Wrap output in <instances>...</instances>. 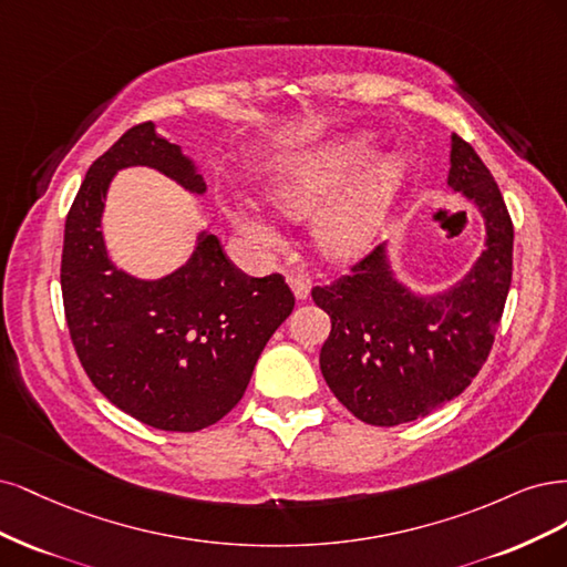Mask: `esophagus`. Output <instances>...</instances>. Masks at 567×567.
Segmentation results:
<instances>
[{"label":"esophagus","instance_id":"esophagus-1","mask_svg":"<svg viewBox=\"0 0 567 567\" xmlns=\"http://www.w3.org/2000/svg\"><path fill=\"white\" fill-rule=\"evenodd\" d=\"M287 285L291 287V291H295V297L299 299V301H303V299H308V280L303 278V276H297V272H289L287 276Z\"/></svg>","mask_w":567,"mask_h":567}]
</instances>
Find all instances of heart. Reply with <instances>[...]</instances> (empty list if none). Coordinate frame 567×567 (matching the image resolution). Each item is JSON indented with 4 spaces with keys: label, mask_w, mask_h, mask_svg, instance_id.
Returning a JSON list of instances; mask_svg holds the SVG:
<instances>
[{
    "label": "heart",
    "mask_w": 567,
    "mask_h": 567,
    "mask_svg": "<svg viewBox=\"0 0 567 567\" xmlns=\"http://www.w3.org/2000/svg\"><path fill=\"white\" fill-rule=\"evenodd\" d=\"M368 155V136L337 138L285 159L268 186L272 203L291 216L316 214L336 197L316 218V243L337 261L358 259L372 247L403 186L405 162L398 155H383L355 176ZM240 224L257 243H276V233L261 216H243Z\"/></svg>",
    "instance_id": "1"
}]
</instances>
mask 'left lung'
Listing matches in <instances>:
<instances>
[{"mask_svg":"<svg viewBox=\"0 0 567 567\" xmlns=\"http://www.w3.org/2000/svg\"><path fill=\"white\" fill-rule=\"evenodd\" d=\"M447 184L476 203L487 249L445 295L416 297L374 247L339 280L313 287L332 318L320 370L339 403L372 426H398L443 408L485 364L514 270V224L499 186L462 136H452Z\"/></svg>","mask_w":567,"mask_h":567,"instance_id":"1","label":"left lung"}]
</instances>
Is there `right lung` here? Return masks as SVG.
Segmentation results:
<instances>
[{"mask_svg":"<svg viewBox=\"0 0 567 567\" xmlns=\"http://www.w3.org/2000/svg\"><path fill=\"white\" fill-rule=\"evenodd\" d=\"M153 167L193 193L203 176L153 122L126 130L75 195L63 237L61 289L72 346L91 383L115 408L159 431L216 424L245 395L264 346L295 308L280 272L251 278L203 233L190 261L145 282L105 254L101 214L117 169Z\"/></svg>","mask_w":567,"mask_h":567,"instance_id":"add662e5","label":"right lung"}]
</instances>
